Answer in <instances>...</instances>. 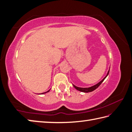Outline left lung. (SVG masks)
<instances>
[{
  "mask_svg": "<svg viewBox=\"0 0 132 132\" xmlns=\"http://www.w3.org/2000/svg\"><path fill=\"white\" fill-rule=\"evenodd\" d=\"M109 70H110V68L109 69V71H108V73L106 74V76H105V77H104V79H103L102 81H101L98 83L96 85H94V86H91V87H77L76 86H75L74 85H73L74 87L76 88L77 90H78V91H80L81 92H84V93H89V92H92L93 91H94V90L96 89L100 85L102 84V82L104 81V79L106 78L107 76H108V74L109 73Z\"/></svg>",
  "mask_w": 132,
  "mask_h": 132,
  "instance_id": "obj_1",
  "label": "left lung"
}]
</instances>
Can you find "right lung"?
Masks as SVG:
<instances>
[{
	"mask_svg": "<svg viewBox=\"0 0 132 132\" xmlns=\"http://www.w3.org/2000/svg\"><path fill=\"white\" fill-rule=\"evenodd\" d=\"M50 90H48L47 92H45V93H41V94H45V93H48V92H50Z\"/></svg>",
	"mask_w": 132,
	"mask_h": 132,
	"instance_id": "add662e5",
	"label": "right lung"
}]
</instances>
